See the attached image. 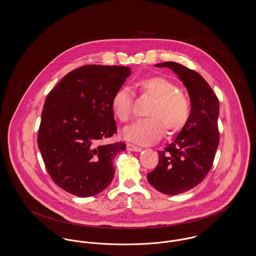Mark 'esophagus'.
Here are the masks:
<instances>
[{
  "label": "esophagus",
  "mask_w": 256,
  "mask_h": 256,
  "mask_svg": "<svg viewBox=\"0 0 256 256\" xmlns=\"http://www.w3.org/2000/svg\"><path fill=\"white\" fill-rule=\"evenodd\" d=\"M126 148H128V150H132V152H140L141 150L140 147H137V146H134V145L130 144V143L126 145Z\"/></svg>",
  "instance_id": "34e87169"
}]
</instances>
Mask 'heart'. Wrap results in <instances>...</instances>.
Returning a JSON list of instances; mask_svg holds the SVG:
<instances>
[{"label":"heart","mask_w":256,"mask_h":256,"mask_svg":"<svg viewBox=\"0 0 256 256\" xmlns=\"http://www.w3.org/2000/svg\"><path fill=\"white\" fill-rule=\"evenodd\" d=\"M138 90L150 100L152 104L147 116L149 119L137 120L126 126L122 136L138 145H152L164 134H174L184 126L190 117L188 98L178 87L162 76H150L136 83ZM134 94L128 88H120L112 96L111 108L118 120L126 122L132 117Z\"/></svg>","instance_id":"b5f03b06"}]
</instances>
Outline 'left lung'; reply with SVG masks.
Masks as SVG:
<instances>
[{"label": "left lung", "instance_id": "left-lung-1", "mask_svg": "<svg viewBox=\"0 0 256 256\" xmlns=\"http://www.w3.org/2000/svg\"><path fill=\"white\" fill-rule=\"evenodd\" d=\"M156 66L172 70L190 98L188 120L175 140L164 150H158V164L147 175L156 190L176 196L199 184L212 168L220 142V102L210 85L194 70L175 62Z\"/></svg>", "mask_w": 256, "mask_h": 256}]
</instances>
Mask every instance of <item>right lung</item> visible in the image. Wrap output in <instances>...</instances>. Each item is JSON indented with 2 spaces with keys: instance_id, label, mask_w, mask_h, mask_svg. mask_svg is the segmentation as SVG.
I'll return each instance as SVG.
<instances>
[{
  "instance_id": "obj_1",
  "label": "right lung",
  "mask_w": 256,
  "mask_h": 256,
  "mask_svg": "<svg viewBox=\"0 0 256 256\" xmlns=\"http://www.w3.org/2000/svg\"><path fill=\"white\" fill-rule=\"evenodd\" d=\"M122 66L87 64L68 72L47 94L38 145L51 179L79 197L104 190L126 144H104L117 132L111 100L130 76Z\"/></svg>"
}]
</instances>
